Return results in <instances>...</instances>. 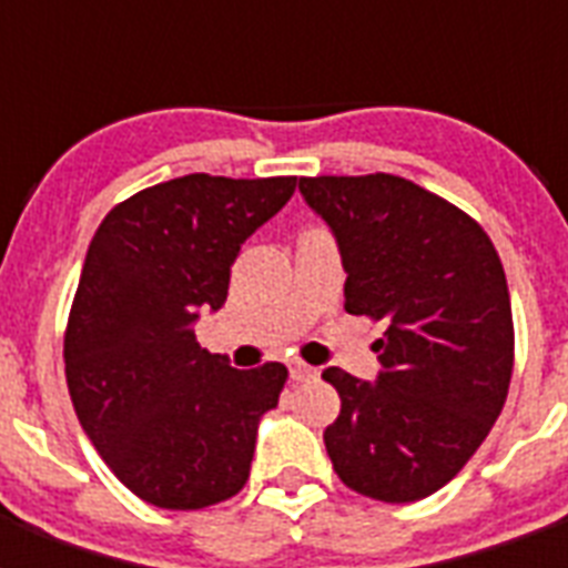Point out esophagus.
I'll return each instance as SVG.
<instances>
[{
  "mask_svg": "<svg viewBox=\"0 0 568 568\" xmlns=\"http://www.w3.org/2000/svg\"><path fill=\"white\" fill-rule=\"evenodd\" d=\"M315 368H310V365H303V363H294L292 368H288V377L294 379V383H303V379H312L315 377Z\"/></svg>",
  "mask_w": 568,
  "mask_h": 568,
  "instance_id": "1",
  "label": "esophagus"
}]
</instances>
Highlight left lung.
Wrapping results in <instances>:
<instances>
[{
	"label": "left lung",
	"instance_id": "1",
	"mask_svg": "<svg viewBox=\"0 0 568 568\" xmlns=\"http://www.w3.org/2000/svg\"><path fill=\"white\" fill-rule=\"evenodd\" d=\"M336 235L345 310L386 321L374 383L342 368V413L324 445L342 484L386 504L422 501L457 477L501 415L513 377V310L484 226L392 173L303 176Z\"/></svg>",
	"mask_w": 568,
	"mask_h": 568
}]
</instances>
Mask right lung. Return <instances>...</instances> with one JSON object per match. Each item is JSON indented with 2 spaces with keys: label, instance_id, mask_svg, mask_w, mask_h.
Returning <instances> with one entry per match:
<instances>
[{
  "label": "right lung",
  "instance_id": "add662e5",
  "mask_svg": "<svg viewBox=\"0 0 568 568\" xmlns=\"http://www.w3.org/2000/svg\"><path fill=\"white\" fill-rule=\"evenodd\" d=\"M294 189V176L189 173L114 205L93 235L64 333L67 388L141 501L203 510L247 484L258 422L288 372L232 368L196 345L194 321L226 303L241 244Z\"/></svg>",
  "mask_w": 568,
  "mask_h": 568
}]
</instances>
